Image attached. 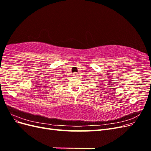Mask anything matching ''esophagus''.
Instances as JSON below:
<instances>
[{"label":"esophagus","instance_id":"1","mask_svg":"<svg viewBox=\"0 0 151 151\" xmlns=\"http://www.w3.org/2000/svg\"><path fill=\"white\" fill-rule=\"evenodd\" d=\"M73 76H77V73H76V72L74 73V74H73Z\"/></svg>","mask_w":151,"mask_h":151}]
</instances>
